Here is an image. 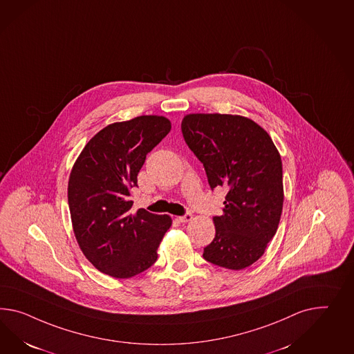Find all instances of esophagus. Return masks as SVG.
Wrapping results in <instances>:
<instances>
[{
    "instance_id": "34e87169",
    "label": "esophagus",
    "mask_w": 354,
    "mask_h": 354,
    "mask_svg": "<svg viewBox=\"0 0 354 354\" xmlns=\"http://www.w3.org/2000/svg\"><path fill=\"white\" fill-rule=\"evenodd\" d=\"M191 219H192V214H191L190 212H186L183 216L178 217V221L182 222V223H185V222H189V221H191Z\"/></svg>"
}]
</instances>
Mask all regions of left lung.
Instances as JSON below:
<instances>
[{"instance_id":"left-lung-1","label":"left lung","mask_w":354,"mask_h":354,"mask_svg":"<svg viewBox=\"0 0 354 354\" xmlns=\"http://www.w3.org/2000/svg\"><path fill=\"white\" fill-rule=\"evenodd\" d=\"M182 136L203 163L212 190L225 187L216 236L205 261L228 270L257 262L271 241L283 204L281 156L270 135L252 119L228 114H189Z\"/></svg>"}]
</instances>
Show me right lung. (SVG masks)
<instances>
[{
  "label": "right lung",
  "instance_id": "obj_1",
  "mask_svg": "<svg viewBox=\"0 0 354 354\" xmlns=\"http://www.w3.org/2000/svg\"><path fill=\"white\" fill-rule=\"evenodd\" d=\"M171 131V122L142 115L101 129L74 163L68 204L74 235L86 258L101 272L128 279L158 259V248L172 225L169 216L138 209L131 189L150 153Z\"/></svg>",
  "mask_w": 354,
  "mask_h": 354
}]
</instances>
